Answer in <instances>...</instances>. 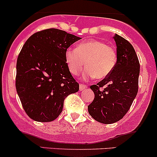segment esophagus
<instances>
[{
	"mask_svg": "<svg viewBox=\"0 0 157 157\" xmlns=\"http://www.w3.org/2000/svg\"><path fill=\"white\" fill-rule=\"evenodd\" d=\"M86 87H87V86H86V85L80 84V86H79V90H80V91H83V90H86Z\"/></svg>",
	"mask_w": 157,
	"mask_h": 157,
	"instance_id": "esophagus-1",
	"label": "esophagus"
}]
</instances>
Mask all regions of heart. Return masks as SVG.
Returning a JSON list of instances; mask_svg holds the SVG:
<instances>
[{
  "label": "heart",
  "mask_w": 157,
  "mask_h": 157,
  "mask_svg": "<svg viewBox=\"0 0 157 157\" xmlns=\"http://www.w3.org/2000/svg\"><path fill=\"white\" fill-rule=\"evenodd\" d=\"M65 60L71 73L78 75L87 67L86 77L103 79L108 77L115 68L117 53L115 48L98 40H90L77 45L76 48H68L65 52Z\"/></svg>",
  "instance_id": "b5f03b06"
}]
</instances>
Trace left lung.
<instances>
[{"mask_svg":"<svg viewBox=\"0 0 157 157\" xmlns=\"http://www.w3.org/2000/svg\"><path fill=\"white\" fill-rule=\"evenodd\" d=\"M117 62L108 77L90 89L95 94L88 105L90 115L102 124H112L123 118L138 91L140 64L134 48L128 41L115 34ZM104 86L103 90L100 88Z\"/></svg>","mask_w":157,"mask_h":157,"instance_id":"left-lung-1","label":"left lung"}]
</instances>
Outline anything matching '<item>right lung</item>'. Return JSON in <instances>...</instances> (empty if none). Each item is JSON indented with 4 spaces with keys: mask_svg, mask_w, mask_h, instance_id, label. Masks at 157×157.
I'll list each match as a JSON object with an SVG mask.
<instances>
[{
    "mask_svg": "<svg viewBox=\"0 0 157 157\" xmlns=\"http://www.w3.org/2000/svg\"><path fill=\"white\" fill-rule=\"evenodd\" d=\"M81 38L48 29L32 35L17 61L16 89L25 112L39 122L54 121L64 99L79 90L65 60L67 49Z\"/></svg>",
    "mask_w": 157,
    "mask_h": 157,
    "instance_id": "obj_1",
    "label": "right lung"
}]
</instances>
